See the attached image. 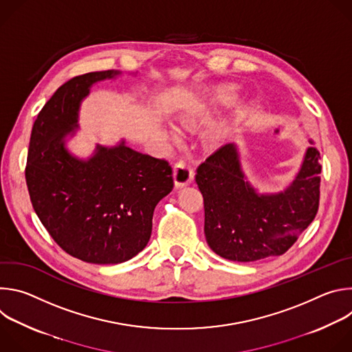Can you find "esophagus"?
Instances as JSON below:
<instances>
[{
    "instance_id": "1",
    "label": "esophagus",
    "mask_w": 352,
    "mask_h": 352,
    "mask_svg": "<svg viewBox=\"0 0 352 352\" xmlns=\"http://www.w3.org/2000/svg\"><path fill=\"white\" fill-rule=\"evenodd\" d=\"M195 177V168L190 163L188 162H178L174 167V179H175V186L182 188L185 185H189L193 181Z\"/></svg>"
}]
</instances>
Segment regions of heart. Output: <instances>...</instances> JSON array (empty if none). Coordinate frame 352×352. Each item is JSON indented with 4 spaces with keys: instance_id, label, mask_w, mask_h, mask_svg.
Segmentation results:
<instances>
[{
    "instance_id": "b5f03b06",
    "label": "heart",
    "mask_w": 352,
    "mask_h": 352,
    "mask_svg": "<svg viewBox=\"0 0 352 352\" xmlns=\"http://www.w3.org/2000/svg\"><path fill=\"white\" fill-rule=\"evenodd\" d=\"M223 91H224V90H223Z\"/></svg>"
}]
</instances>
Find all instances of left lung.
Listing matches in <instances>:
<instances>
[{
  "mask_svg": "<svg viewBox=\"0 0 352 352\" xmlns=\"http://www.w3.org/2000/svg\"><path fill=\"white\" fill-rule=\"evenodd\" d=\"M319 159L318 148L308 147L295 179L283 192L261 195L243 175L236 146L217 148L195 178L204 195L205 235L213 252L234 262L285 254L318 213Z\"/></svg>",
  "mask_w": 352,
  "mask_h": 352,
  "instance_id": "1",
  "label": "left lung"
}]
</instances>
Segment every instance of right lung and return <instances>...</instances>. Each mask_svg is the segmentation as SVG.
<instances>
[{"label": "right lung", "instance_id": "1", "mask_svg": "<svg viewBox=\"0 0 352 352\" xmlns=\"http://www.w3.org/2000/svg\"><path fill=\"white\" fill-rule=\"evenodd\" d=\"M120 74L89 72L57 89L33 124L25 170L33 209L48 234L67 254L94 265L122 263L143 250L155 208L174 186L168 162L135 152L125 140L97 144L87 160L64 146L90 86Z\"/></svg>", "mask_w": 352, "mask_h": 352}]
</instances>
